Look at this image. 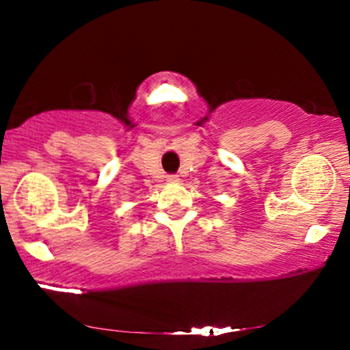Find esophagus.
I'll list each match as a JSON object with an SVG mask.
<instances>
[{"instance_id":"esophagus-1","label":"esophagus","mask_w":350,"mask_h":350,"mask_svg":"<svg viewBox=\"0 0 350 350\" xmlns=\"http://www.w3.org/2000/svg\"><path fill=\"white\" fill-rule=\"evenodd\" d=\"M167 180H170V183H178L179 178L176 174H170V176H167Z\"/></svg>"}]
</instances>
